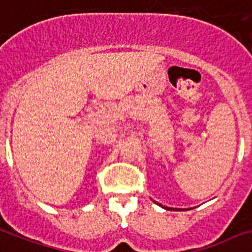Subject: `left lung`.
I'll list each match as a JSON object with an SVG mask.
<instances>
[{
  "instance_id": "left-lung-1",
  "label": "left lung",
  "mask_w": 252,
  "mask_h": 252,
  "mask_svg": "<svg viewBox=\"0 0 252 252\" xmlns=\"http://www.w3.org/2000/svg\"><path fill=\"white\" fill-rule=\"evenodd\" d=\"M155 203H156V202H155ZM156 204H158V203H156ZM158 206H160V207H162V208H165V209H178V211H180V208H169V207L161 206V204H158Z\"/></svg>"
}]
</instances>
